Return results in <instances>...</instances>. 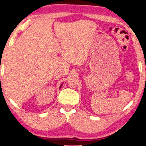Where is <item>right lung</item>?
<instances>
[{"label":"right lung","mask_w":146,"mask_h":146,"mask_svg":"<svg viewBox=\"0 0 146 146\" xmlns=\"http://www.w3.org/2000/svg\"><path fill=\"white\" fill-rule=\"evenodd\" d=\"M62 86V85H61ZM61 86H60V87H61Z\"/></svg>","instance_id":"obj_1"}]
</instances>
